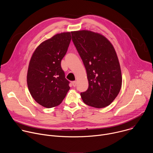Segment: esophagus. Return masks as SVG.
I'll return each instance as SVG.
<instances>
[{
	"instance_id": "34e87169",
	"label": "esophagus",
	"mask_w": 153,
	"mask_h": 153,
	"mask_svg": "<svg viewBox=\"0 0 153 153\" xmlns=\"http://www.w3.org/2000/svg\"><path fill=\"white\" fill-rule=\"evenodd\" d=\"M72 84H73V86L74 87H75L77 85V82L76 81H73V82H72Z\"/></svg>"
}]
</instances>
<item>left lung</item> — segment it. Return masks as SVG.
<instances>
[{
	"mask_svg": "<svg viewBox=\"0 0 153 153\" xmlns=\"http://www.w3.org/2000/svg\"><path fill=\"white\" fill-rule=\"evenodd\" d=\"M71 34L89 83L88 90L80 93L82 100L94 108L106 107L116 99L122 86L120 66L114 48L97 33L81 30Z\"/></svg>",
	"mask_w": 153,
	"mask_h": 153,
	"instance_id": "1",
	"label": "left lung"
}]
</instances>
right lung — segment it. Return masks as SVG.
<instances>
[{"mask_svg": "<svg viewBox=\"0 0 153 153\" xmlns=\"http://www.w3.org/2000/svg\"><path fill=\"white\" fill-rule=\"evenodd\" d=\"M71 33L57 34L41 43L30 61L29 91L36 102L47 108L60 105L70 88L60 63L70 43Z\"/></svg>", "mask_w": 153, "mask_h": 153, "instance_id": "add662e5", "label": "right lung"}]
</instances>
